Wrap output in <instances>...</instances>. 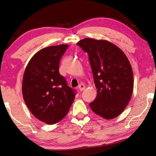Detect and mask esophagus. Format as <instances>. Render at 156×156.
I'll return each mask as SVG.
<instances>
[{
  "label": "esophagus",
  "instance_id": "1",
  "mask_svg": "<svg viewBox=\"0 0 156 156\" xmlns=\"http://www.w3.org/2000/svg\"><path fill=\"white\" fill-rule=\"evenodd\" d=\"M78 88L79 90H80V91H83V90H84V89H85V86H84L83 84H79Z\"/></svg>",
  "mask_w": 156,
  "mask_h": 156
}]
</instances>
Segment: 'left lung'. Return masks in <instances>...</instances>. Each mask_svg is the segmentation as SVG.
Wrapping results in <instances>:
<instances>
[{
  "label": "left lung",
  "mask_w": 156,
  "mask_h": 156,
  "mask_svg": "<svg viewBox=\"0 0 156 156\" xmlns=\"http://www.w3.org/2000/svg\"><path fill=\"white\" fill-rule=\"evenodd\" d=\"M89 55L97 96L89 103L91 110L107 120L122 113L130 101L133 74L122 50L105 40L84 38L77 43Z\"/></svg>",
  "instance_id": "obj_1"
}]
</instances>
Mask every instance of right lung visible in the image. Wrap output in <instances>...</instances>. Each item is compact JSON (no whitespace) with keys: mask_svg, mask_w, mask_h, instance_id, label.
I'll use <instances>...</instances> for the list:
<instances>
[{"mask_svg":"<svg viewBox=\"0 0 156 156\" xmlns=\"http://www.w3.org/2000/svg\"><path fill=\"white\" fill-rule=\"evenodd\" d=\"M68 44L42 49L31 58L23 78V99L31 113L48 125L65 118L76 92L59 73V63Z\"/></svg>","mask_w":156,"mask_h":156,"instance_id":"1","label":"right lung"}]
</instances>
